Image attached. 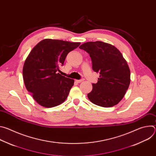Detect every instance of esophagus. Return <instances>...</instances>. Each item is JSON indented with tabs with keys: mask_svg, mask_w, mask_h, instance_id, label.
Masks as SVG:
<instances>
[{
	"mask_svg": "<svg viewBox=\"0 0 156 156\" xmlns=\"http://www.w3.org/2000/svg\"><path fill=\"white\" fill-rule=\"evenodd\" d=\"M84 80V78H83V79H81V80H75V81L76 82V83H81L82 81H83Z\"/></svg>",
	"mask_w": 156,
	"mask_h": 156,
	"instance_id": "1",
	"label": "esophagus"
}]
</instances>
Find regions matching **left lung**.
<instances>
[{
    "label": "left lung",
    "mask_w": 156,
    "mask_h": 156,
    "mask_svg": "<svg viewBox=\"0 0 156 156\" xmlns=\"http://www.w3.org/2000/svg\"><path fill=\"white\" fill-rule=\"evenodd\" d=\"M92 60V68L100 76L87 98L103 107L117 105L124 97L130 83V70L126 60L115 46L102 41L87 42L80 46Z\"/></svg>",
    "instance_id": "obj_1"
}]
</instances>
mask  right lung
Masks as SVG:
<instances>
[{
    "mask_svg": "<svg viewBox=\"0 0 156 156\" xmlns=\"http://www.w3.org/2000/svg\"><path fill=\"white\" fill-rule=\"evenodd\" d=\"M80 42L45 39L33 48L26 58L23 78L28 91L41 106L54 107L67 98L74 80L58 73L67 54Z\"/></svg>",
    "mask_w": 156,
    "mask_h": 156,
    "instance_id": "obj_1",
    "label": "right lung"
}]
</instances>
